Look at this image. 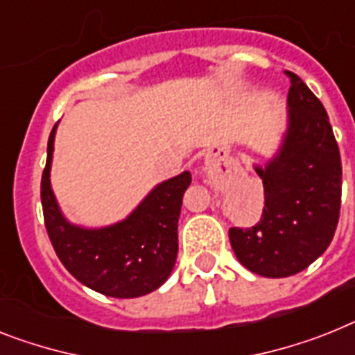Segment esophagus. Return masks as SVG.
Returning <instances> with one entry per match:
<instances>
[{
	"instance_id": "obj_1",
	"label": "esophagus",
	"mask_w": 355,
	"mask_h": 355,
	"mask_svg": "<svg viewBox=\"0 0 355 355\" xmlns=\"http://www.w3.org/2000/svg\"><path fill=\"white\" fill-rule=\"evenodd\" d=\"M223 153H225V151H223L222 148H216V150H214V157H218V155L220 157H223Z\"/></svg>"
}]
</instances>
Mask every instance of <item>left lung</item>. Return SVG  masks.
<instances>
[{"mask_svg": "<svg viewBox=\"0 0 355 355\" xmlns=\"http://www.w3.org/2000/svg\"><path fill=\"white\" fill-rule=\"evenodd\" d=\"M288 128L265 169V205L252 227H231L243 267L265 278H287L318 260L334 238L341 207V155L321 101L293 71Z\"/></svg>", "mask_w": 355, "mask_h": 355, "instance_id": "1", "label": "left lung"}]
</instances>
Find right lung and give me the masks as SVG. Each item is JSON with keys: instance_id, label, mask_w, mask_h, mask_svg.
<instances>
[{"instance_id": "obj_1", "label": "right lung", "mask_w": 355, "mask_h": 355, "mask_svg": "<svg viewBox=\"0 0 355 355\" xmlns=\"http://www.w3.org/2000/svg\"><path fill=\"white\" fill-rule=\"evenodd\" d=\"M49 137L46 166L41 177L44 227L55 254L68 272L95 293L139 297L153 293L169 278L178 252V216L191 184L184 171L159 184L126 220L101 229L71 225L59 209L52 187L53 137Z\"/></svg>"}]
</instances>
